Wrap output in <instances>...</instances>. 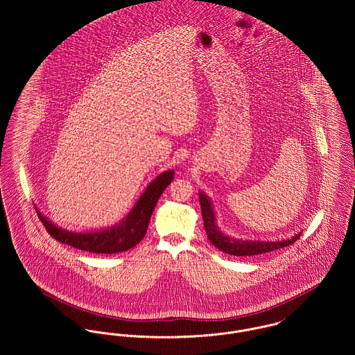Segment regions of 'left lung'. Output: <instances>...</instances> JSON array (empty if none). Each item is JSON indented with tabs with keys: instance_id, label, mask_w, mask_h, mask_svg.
I'll list each match as a JSON object with an SVG mask.
<instances>
[{
	"instance_id": "8db88e82",
	"label": "left lung",
	"mask_w": 355,
	"mask_h": 355,
	"mask_svg": "<svg viewBox=\"0 0 355 355\" xmlns=\"http://www.w3.org/2000/svg\"><path fill=\"white\" fill-rule=\"evenodd\" d=\"M200 203H201L203 227H205L206 235H207L209 241L211 242V245L214 248H217L218 250H221L223 253L239 255V257L269 253V252L279 250V249L293 245L301 236V234H298L297 236H294L288 241H282V242H259V241L232 239V238L224 235L216 225V217H214V213L211 209V203L202 193H200Z\"/></svg>"
}]
</instances>
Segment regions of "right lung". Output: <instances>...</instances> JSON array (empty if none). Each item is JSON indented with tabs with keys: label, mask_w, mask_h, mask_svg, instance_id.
I'll return each mask as SVG.
<instances>
[{
	"label": "right lung",
	"mask_w": 355,
	"mask_h": 355,
	"mask_svg": "<svg viewBox=\"0 0 355 355\" xmlns=\"http://www.w3.org/2000/svg\"><path fill=\"white\" fill-rule=\"evenodd\" d=\"M173 179V171H166L155 178L148 186L139 201L121 221L120 225L112 227L105 231L78 234L68 232L55 227L38 209V217L42 221L51 238L60 243H65L73 249L96 254H116L127 252L137 246L145 236L152 217L154 206L161 197L162 191Z\"/></svg>",
	"instance_id": "add662e5"
}]
</instances>
